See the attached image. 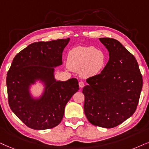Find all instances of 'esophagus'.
Listing matches in <instances>:
<instances>
[{"mask_svg":"<svg viewBox=\"0 0 149 149\" xmlns=\"http://www.w3.org/2000/svg\"><path fill=\"white\" fill-rule=\"evenodd\" d=\"M79 86H80V88H83V87L84 86V82H82V81H80V82H79Z\"/></svg>","mask_w":149,"mask_h":149,"instance_id":"esophagus-1","label":"esophagus"}]
</instances>
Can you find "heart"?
<instances>
[{
  "instance_id": "1",
  "label": "heart",
  "mask_w": 149,
  "mask_h": 149,
  "mask_svg": "<svg viewBox=\"0 0 149 149\" xmlns=\"http://www.w3.org/2000/svg\"><path fill=\"white\" fill-rule=\"evenodd\" d=\"M106 56L102 49L95 47L78 46L68 53L67 65L71 70L80 71L84 77L98 74L104 69Z\"/></svg>"
}]
</instances>
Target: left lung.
<instances>
[{
  "instance_id": "obj_1",
  "label": "left lung",
  "mask_w": 149,
  "mask_h": 149,
  "mask_svg": "<svg viewBox=\"0 0 149 149\" xmlns=\"http://www.w3.org/2000/svg\"><path fill=\"white\" fill-rule=\"evenodd\" d=\"M109 52L102 72L86 79L84 110L93 125L113 128L136 111L142 88V76L134 55L119 41L100 38Z\"/></svg>"
}]
</instances>
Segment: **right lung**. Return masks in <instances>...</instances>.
I'll return each instance as SVG.
<instances>
[{"mask_svg": "<svg viewBox=\"0 0 149 149\" xmlns=\"http://www.w3.org/2000/svg\"><path fill=\"white\" fill-rule=\"evenodd\" d=\"M69 41L67 38L31 43L14 57L7 71L10 108L30 128L43 130L58 125L67 103L78 91L76 78L62 82L54 78V67L62 65L63 49ZM39 79L47 86L43 96L35 100L29 96L28 87Z\"/></svg>", "mask_w": 149, "mask_h": 149, "instance_id": "1", "label": "right lung"}]
</instances>
